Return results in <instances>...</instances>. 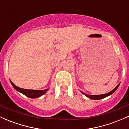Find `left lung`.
<instances>
[{
  "mask_svg": "<svg viewBox=\"0 0 129 129\" xmlns=\"http://www.w3.org/2000/svg\"><path fill=\"white\" fill-rule=\"evenodd\" d=\"M119 85H120V83L118 84V85H117V86H116V88H115L114 89H112V91L110 92H109V93H106V94H100V95H88V94H86V93H83V92L81 91L82 92V94H83L84 95L86 96V97L89 98V99H92V100H101V99H103V98H104L107 97V96H109L111 95L112 94H113L114 93L115 91H116V90L118 88Z\"/></svg>",
  "mask_w": 129,
  "mask_h": 129,
  "instance_id": "left-lung-1",
  "label": "left lung"
}]
</instances>
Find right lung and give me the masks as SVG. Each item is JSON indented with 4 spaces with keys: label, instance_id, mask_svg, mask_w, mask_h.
Returning <instances> with one entry per match:
<instances>
[{
    "label": "right lung",
    "instance_id": "add662e5",
    "mask_svg": "<svg viewBox=\"0 0 129 129\" xmlns=\"http://www.w3.org/2000/svg\"><path fill=\"white\" fill-rule=\"evenodd\" d=\"M10 83L11 84H12V86H13V88H14L16 90L18 91L20 93L23 94L24 95L26 96L31 98H39L42 95L45 94L47 91L49 90V88L46 89H44V90H34V89H23L21 88H19L18 86H16V85H15L11 81Z\"/></svg>",
    "mask_w": 129,
    "mask_h": 129
}]
</instances>
